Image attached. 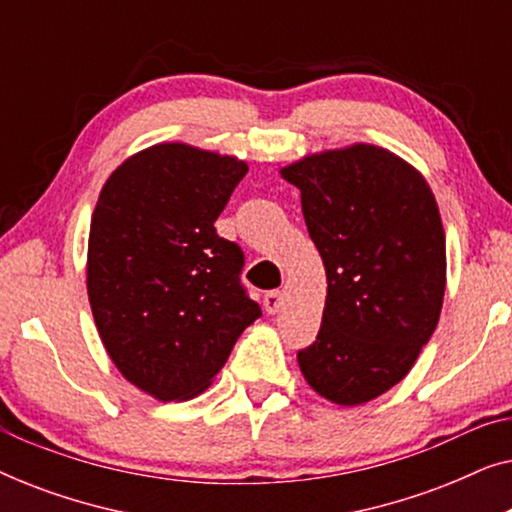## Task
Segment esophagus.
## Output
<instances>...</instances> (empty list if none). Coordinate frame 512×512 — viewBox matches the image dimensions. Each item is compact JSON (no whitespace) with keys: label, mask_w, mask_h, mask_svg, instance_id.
Segmentation results:
<instances>
[{"label":"esophagus","mask_w":512,"mask_h":512,"mask_svg":"<svg viewBox=\"0 0 512 512\" xmlns=\"http://www.w3.org/2000/svg\"><path fill=\"white\" fill-rule=\"evenodd\" d=\"M282 305H284L282 291H268V293H265V298H263L265 312H268V314H277L279 310H282Z\"/></svg>","instance_id":"obj_1"}]
</instances>
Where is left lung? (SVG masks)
I'll use <instances>...</instances> for the list:
<instances>
[{
  "instance_id": "obj_1",
  "label": "left lung",
  "mask_w": 512,
  "mask_h": 512,
  "mask_svg": "<svg viewBox=\"0 0 512 512\" xmlns=\"http://www.w3.org/2000/svg\"><path fill=\"white\" fill-rule=\"evenodd\" d=\"M279 174L300 188L326 268L317 340L300 373L335 405L382 396L415 366L445 296V230L424 174L375 144L312 153Z\"/></svg>"
}]
</instances>
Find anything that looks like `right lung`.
<instances>
[{"instance_id": "obj_1", "label": "right lung", "mask_w": 512, "mask_h": 512, "mask_svg": "<svg viewBox=\"0 0 512 512\" xmlns=\"http://www.w3.org/2000/svg\"><path fill=\"white\" fill-rule=\"evenodd\" d=\"M247 163L181 142L153 144L104 181L86 286L109 359L158 401L205 391L261 317L240 284L244 254L214 221Z\"/></svg>"}]
</instances>
